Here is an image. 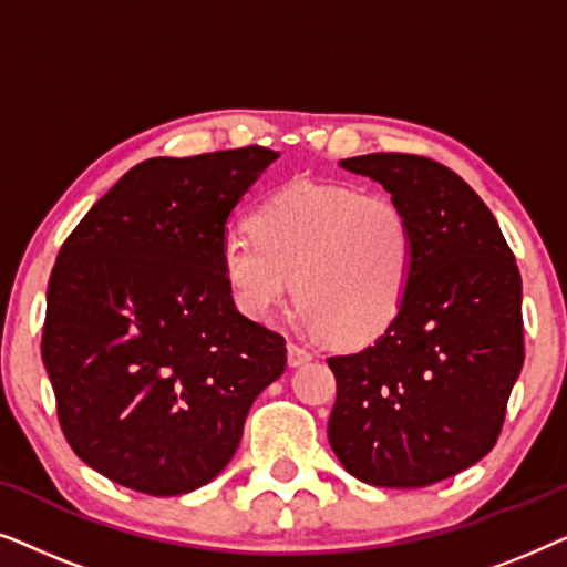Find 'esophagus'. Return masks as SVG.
Instances as JSON below:
<instances>
[{"mask_svg": "<svg viewBox=\"0 0 567 567\" xmlns=\"http://www.w3.org/2000/svg\"><path fill=\"white\" fill-rule=\"evenodd\" d=\"M286 353H289V367H305V363L312 361V351H307V348L299 343H289Z\"/></svg>", "mask_w": 567, "mask_h": 567, "instance_id": "esophagus-1", "label": "esophagus"}]
</instances>
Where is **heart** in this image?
Returning <instances> with one entry per match:
<instances>
[{
  "mask_svg": "<svg viewBox=\"0 0 567 567\" xmlns=\"http://www.w3.org/2000/svg\"><path fill=\"white\" fill-rule=\"evenodd\" d=\"M417 260L408 208L386 193L299 181L255 208L250 231H229L221 268L250 317L289 301L336 346L384 336L405 307Z\"/></svg>",
  "mask_w": 567,
  "mask_h": 567,
  "instance_id": "heart-1",
  "label": "heart"
}]
</instances>
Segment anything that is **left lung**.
Wrapping results in <instances>:
<instances>
[{"label": "left lung", "mask_w": 567, "mask_h": 567, "mask_svg": "<svg viewBox=\"0 0 567 567\" xmlns=\"http://www.w3.org/2000/svg\"><path fill=\"white\" fill-rule=\"evenodd\" d=\"M340 167L408 208L417 260L392 328L328 359L338 384L330 446L361 483H441L501 436L524 363L522 274L491 208L449 167L392 152Z\"/></svg>", "instance_id": "1"}]
</instances>
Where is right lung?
I'll use <instances>...</instances> for the list:
<instances>
[{"label":"right lung","mask_w":567,"mask_h":567,"mask_svg":"<svg viewBox=\"0 0 567 567\" xmlns=\"http://www.w3.org/2000/svg\"><path fill=\"white\" fill-rule=\"evenodd\" d=\"M278 154L243 146L131 167L64 239L41 355L69 446L146 495L206 485L235 456L286 340L237 312L231 208Z\"/></svg>","instance_id":"1"}]
</instances>
